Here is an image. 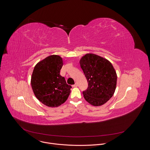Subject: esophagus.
Returning <instances> with one entry per match:
<instances>
[{"label":"esophagus","instance_id":"1","mask_svg":"<svg viewBox=\"0 0 150 150\" xmlns=\"http://www.w3.org/2000/svg\"><path fill=\"white\" fill-rule=\"evenodd\" d=\"M73 87H78V83H75L74 85H72Z\"/></svg>","mask_w":150,"mask_h":150}]
</instances>
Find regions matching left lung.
Segmentation results:
<instances>
[{
  "label": "left lung",
  "instance_id": "1",
  "mask_svg": "<svg viewBox=\"0 0 150 150\" xmlns=\"http://www.w3.org/2000/svg\"><path fill=\"white\" fill-rule=\"evenodd\" d=\"M79 64L88 83L83 91L85 100L94 106H100L113 96L117 83V74L111 62L101 56L87 53Z\"/></svg>",
  "mask_w": 150,
  "mask_h": 150
}]
</instances>
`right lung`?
Returning <instances> with one entry per match:
<instances>
[{
	"mask_svg": "<svg viewBox=\"0 0 150 150\" xmlns=\"http://www.w3.org/2000/svg\"><path fill=\"white\" fill-rule=\"evenodd\" d=\"M63 65L62 58L50 55L38 62L31 79V87L36 98L43 104L56 108L68 99L72 87L60 75Z\"/></svg>",
	"mask_w": 150,
	"mask_h": 150,
	"instance_id": "right-lung-1",
	"label": "right lung"
}]
</instances>
